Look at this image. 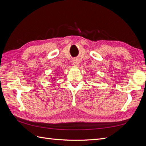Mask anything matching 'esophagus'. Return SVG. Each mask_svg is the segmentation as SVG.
<instances>
[{
    "mask_svg": "<svg viewBox=\"0 0 146 146\" xmlns=\"http://www.w3.org/2000/svg\"><path fill=\"white\" fill-rule=\"evenodd\" d=\"M73 64L74 66H76L78 65V61L77 59H75V60H73Z\"/></svg>",
    "mask_w": 146,
    "mask_h": 146,
    "instance_id": "1",
    "label": "esophagus"
}]
</instances>
